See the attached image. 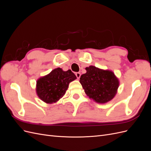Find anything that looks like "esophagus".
Wrapping results in <instances>:
<instances>
[{"instance_id":"34e87169","label":"esophagus","mask_w":151,"mask_h":151,"mask_svg":"<svg viewBox=\"0 0 151 151\" xmlns=\"http://www.w3.org/2000/svg\"><path fill=\"white\" fill-rule=\"evenodd\" d=\"M76 76L77 77V78L79 79L80 77H81V73L80 72H76Z\"/></svg>"}]
</instances>
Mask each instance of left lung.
Segmentation results:
<instances>
[{"instance_id":"1","label":"left lung","mask_w":151,"mask_h":151,"mask_svg":"<svg viewBox=\"0 0 151 151\" xmlns=\"http://www.w3.org/2000/svg\"><path fill=\"white\" fill-rule=\"evenodd\" d=\"M80 77V83L89 98L98 103H106L117 93L119 81L110 70H104L91 65Z\"/></svg>"}]
</instances>
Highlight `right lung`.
Returning a JSON list of instances; mask_svg holds the SVG:
<instances>
[{
	"mask_svg": "<svg viewBox=\"0 0 151 151\" xmlns=\"http://www.w3.org/2000/svg\"><path fill=\"white\" fill-rule=\"evenodd\" d=\"M77 79L70 70L63 71L55 68L49 74L41 77L36 82V93L48 104L56 103L65 94L70 82Z\"/></svg>",
	"mask_w": 151,
	"mask_h": 151,
	"instance_id": "add662e5",
	"label": "right lung"
}]
</instances>
